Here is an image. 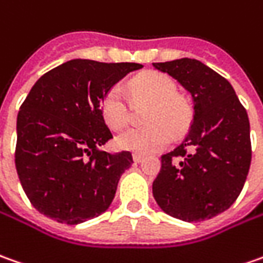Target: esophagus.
<instances>
[{
	"instance_id": "34e87169",
	"label": "esophagus",
	"mask_w": 263,
	"mask_h": 263,
	"mask_svg": "<svg viewBox=\"0 0 263 263\" xmlns=\"http://www.w3.org/2000/svg\"><path fill=\"white\" fill-rule=\"evenodd\" d=\"M133 160H135L136 163L142 162V160H143V155H139V153H135V155H133Z\"/></svg>"
}]
</instances>
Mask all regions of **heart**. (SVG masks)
<instances>
[{
  "instance_id": "b5f03b06",
  "label": "heart",
  "mask_w": 263,
  "mask_h": 263,
  "mask_svg": "<svg viewBox=\"0 0 263 263\" xmlns=\"http://www.w3.org/2000/svg\"><path fill=\"white\" fill-rule=\"evenodd\" d=\"M135 103H151L146 114L147 127L133 128L117 139L123 151L136 153H153L162 151L172 142L175 135L184 133L191 121V108L181 95L177 94V84L159 72H144L130 82ZM101 116L105 124L120 132L127 127L132 112L124 89L111 86L101 100Z\"/></svg>"
}]
</instances>
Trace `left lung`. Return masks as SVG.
Returning <instances> with one entry per match:
<instances>
[{"label": "left lung", "instance_id": "obj_1", "mask_svg": "<svg viewBox=\"0 0 263 263\" xmlns=\"http://www.w3.org/2000/svg\"><path fill=\"white\" fill-rule=\"evenodd\" d=\"M191 94L193 123L184 142L162 156L153 181L160 209L184 221L226 211L239 197L251 168V124L233 86L197 59L153 63Z\"/></svg>", "mask_w": 263, "mask_h": 263}]
</instances>
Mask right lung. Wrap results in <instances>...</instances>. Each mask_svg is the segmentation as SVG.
I'll return each instance as SVG.
<instances>
[{
  "mask_svg": "<svg viewBox=\"0 0 263 263\" xmlns=\"http://www.w3.org/2000/svg\"><path fill=\"white\" fill-rule=\"evenodd\" d=\"M142 68L72 59L37 79L17 116L15 168L39 213L79 224L110 207L133 158L100 151L112 139L100 105L111 86Z\"/></svg>",
  "mask_w": 263,
  "mask_h": 263,
  "instance_id": "obj_1",
  "label": "right lung"
}]
</instances>
